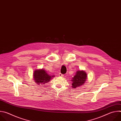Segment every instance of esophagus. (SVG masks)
<instances>
[{
  "label": "esophagus",
  "instance_id": "1",
  "mask_svg": "<svg viewBox=\"0 0 121 121\" xmlns=\"http://www.w3.org/2000/svg\"><path fill=\"white\" fill-rule=\"evenodd\" d=\"M59 76H60V77H63L64 76V75L63 74H61V73H59Z\"/></svg>",
  "mask_w": 121,
  "mask_h": 121
}]
</instances>
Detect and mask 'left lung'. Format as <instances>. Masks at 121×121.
<instances>
[{"instance_id":"obj_1","label":"left lung","mask_w":121,"mask_h":121,"mask_svg":"<svg viewBox=\"0 0 121 121\" xmlns=\"http://www.w3.org/2000/svg\"><path fill=\"white\" fill-rule=\"evenodd\" d=\"M87 78V74L83 70H78L72 79V87L76 88L83 85Z\"/></svg>"}]
</instances>
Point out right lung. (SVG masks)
Segmentation results:
<instances>
[{"instance_id": "right-lung-1", "label": "right lung", "mask_w": 121, "mask_h": 121, "mask_svg": "<svg viewBox=\"0 0 121 121\" xmlns=\"http://www.w3.org/2000/svg\"><path fill=\"white\" fill-rule=\"evenodd\" d=\"M54 77H55V75H49L43 68L41 69H36L33 73L34 80L37 83L38 85H40V84L44 85Z\"/></svg>"}]
</instances>
